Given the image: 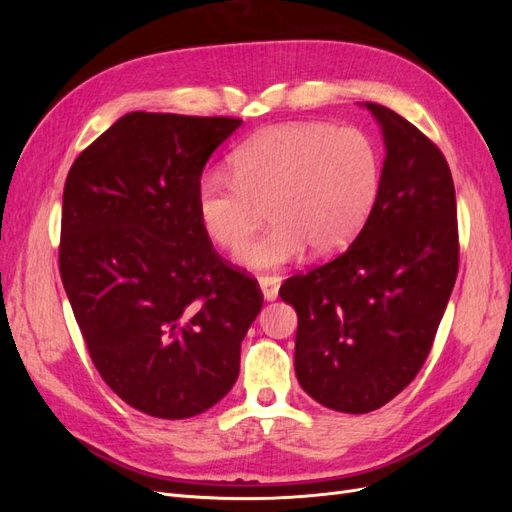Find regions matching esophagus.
Masks as SVG:
<instances>
[{
  "mask_svg": "<svg viewBox=\"0 0 512 512\" xmlns=\"http://www.w3.org/2000/svg\"><path fill=\"white\" fill-rule=\"evenodd\" d=\"M258 284H260L262 297H265V301H275L277 299V292H280V277L262 275V277H258Z\"/></svg>",
  "mask_w": 512,
  "mask_h": 512,
  "instance_id": "1",
  "label": "esophagus"
}]
</instances>
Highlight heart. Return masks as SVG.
<instances>
[{
	"label": "heart",
	"instance_id": "heart-1",
	"mask_svg": "<svg viewBox=\"0 0 512 512\" xmlns=\"http://www.w3.org/2000/svg\"><path fill=\"white\" fill-rule=\"evenodd\" d=\"M232 175L207 170L196 185L205 235L235 250L267 207L271 226L237 260L254 271L280 269L312 247L331 256L359 235L382 185L374 138L354 126L282 123L254 134L230 156Z\"/></svg>",
	"mask_w": 512,
	"mask_h": 512
}]
</instances>
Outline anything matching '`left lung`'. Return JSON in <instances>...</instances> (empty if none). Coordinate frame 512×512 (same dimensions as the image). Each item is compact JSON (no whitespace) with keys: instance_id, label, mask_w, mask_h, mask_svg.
<instances>
[{"instance_id":"left-lung-1","label":"left lung","mask_w":512,"mask_h":512,"mask_svg":"<svg viewBox=\"0 0 512 512\" xmlns=\"http://www.w3.org/2000/svg\"><path fill=\"white\" fill-rule=\"evenodd\" d=\"M382 130V185L346 252L280 297L299 316L301 389L337 412L378 410L423 367L457 277L455 185L440 149L408 119L359 102Z\"/></svg>"}]
</instances>
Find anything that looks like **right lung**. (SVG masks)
<instances>
[{
	"mask_svg": "<svg viewBox=\"0 0 512 512\" xmlns=\"http://www.w3.org/2000/svg\"><path fill=\"white\" fill-rule=\"evenodd\" d=\"M241 126L230 117L128 113L74 160L59 271L91 361L128 406L190 418L232 389L258 284L224 265L196 185Z\"/></svg>",
	"mask_w": 512,
	"mask_h": 512,
	"instance_id": "obj_1",
	"label": "right lung"
}]
</instances>
